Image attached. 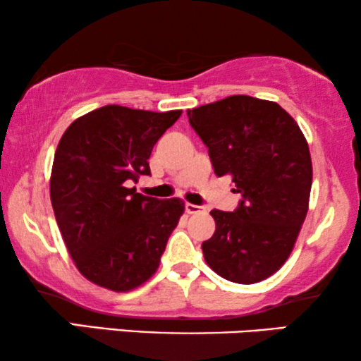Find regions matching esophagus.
Returning a JSON list of instances; mask_svg holds the SVG:
<instances>
[{
	"instance_id": "34e87169",
	"label": "esophagus",
	"mask_w": 361,
	"mask_h": 361,
	"mask_svg": "<svg viewBox=\"0 0 361 361\" xmlns=\"http://www.w3.org/2000/svg\"><path fill=\"white\" fill-rule=\"evenodd\" d=\"M202 209H204V207L194 205V204H185L187 214H199V212H202Z\"/></svg>"
}]
</instances>
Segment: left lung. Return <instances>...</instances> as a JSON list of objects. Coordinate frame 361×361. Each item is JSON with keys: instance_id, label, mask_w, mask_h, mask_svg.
<instances>
[{"instance_id": "obj_1", "label": "left lung", "mask_w": 361, "mask_h": 361, "mask_svg": "<svg viewBox=\"0 0 361 361\" xmlns=\"http://www.w3.org/2000/svg\"><path fill=\"white\" fill-rule=\"evenodd\" d=\"M215 174H230L241 200L212 210L216 230L202 243L207 264L238 284L259 283L289 258L309 209L312 162L298 123L278 103L248 95L187 110Z\"/></svg>"}]
</instances>
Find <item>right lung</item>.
Returning a JSON list of instances; mask_svg holds the SVG:
<instances>
[{
    "label": "right lung",
    "instance_id": "add662e5",
    "mask_svg": "<svg viewBox=\"0 0 361 361\" xmlns=\"http://www.w3.org/2000/svg\"><path fill=\"white\" fill-rule=\"evenodd\" d=\"M106 105L67 128L54 156L51 200L78 271L125 293L156 273L184 212L180 199L137 194L130 182L151 176V151L180 116Z\"/></svg>",
    "mask_w": 361,
    "mask_h": 361
}]
</instances>
